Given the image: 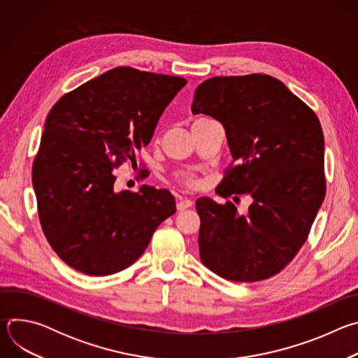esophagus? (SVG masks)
<instances>
[{"label": "esophagus", "instance_id": "34e87169", "mask_svg": "<svg viewBox=\"0 0 358 358\" xmlns=\"http://www.w3.org/2000/svg\"><path fill=\"white\" fill-rule=\"evenodd\" d=\"M192 203H194V202H192L191 199H187V198L180 199V201L177 202V210H178V211H184V210L192 207Z\"/></svg>", "mask_w": 358, "mask_h": 358}]
</instances>
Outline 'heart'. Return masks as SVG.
<instances>
[{
	"label": "heart",
	"instance_id": "obj_1",
	"mask_svg": "<svg viewBox=\"0 0 358 358\" xmlns=\"http://www.w3.org/2000/svg\"><path fill=\"white\" fill-rule=\"evenodd\" d=\"M173 177H174V180L180 184V185H182V187H185V188H188V189H195V188H198L199 187V184H201V181H199V177L194 173V171H176L174 174H173Z\"/></svg>",
	"mask_w": 358,
	"mask_h": 358
}]
</instances>
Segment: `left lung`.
<instances>
[{
	"instance_id": "1",
	"label": "left lung",
	"mask_w": 358,
	"mask_h": 358,
	"mask_svg": "<svg viewBox=\"0 0 358 358\" xmlns=\"http://www.w3.org/2000/svg\"><path fill=\"white\" fill-rule=\"evenodd\" d=\"M191 110L227 133L232 163L215 192L253 198L248 215L231 201L196 199L201 262L232 282L269 279L308 239L326 195L320 122L280 80L261 73L203 80Z\"/></svg>"
}]
</instances>
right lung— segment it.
<instances>
[{
    "label": "right lung",
    "instance_id": "obj_1",
    "mask_svg": "<svg viewBox=\"0 0 358 358\" xmlns=\"http://www.w3.org/2000/svg\"><path fill=\"white\" fill-rule=\"evenodd\" d=\"M180 76L115 68L65 93L50 109L32 164L42 231L58 257L90 276L134 264L176 213L169 189L115 192L113 169L136 164L174 96Z\"/></svg>",
    "mask_w": 358,
    "mask_h": 358
}]
</instances>
